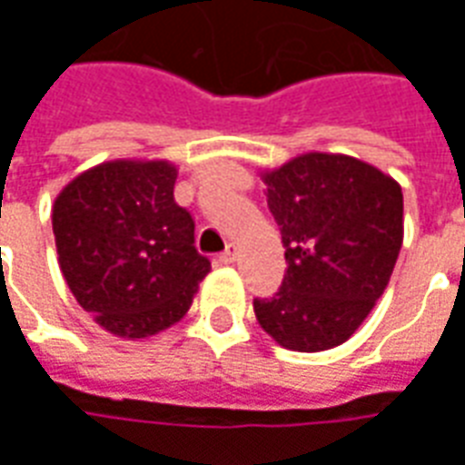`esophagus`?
<instances>
[{"label": "esophagus", "instance_id": "1", "mask_svg": "<svg viewBox=\"0 0 465 465\" xmlns=\"http://www.w3.org/2000/svg\"><path fill=\"white\" fill-rule=\"evenodd\" d=\"M233 259H236V246L233 243H229L226 249H223L222 253H219V262L222 263H233Z\"/></svg>", "mask_w": 465, "mask_h": 465}]
</instances>
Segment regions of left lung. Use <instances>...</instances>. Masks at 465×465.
Here are the masks:
<instances>
[{"mask_svg": "<svg viewBox=\"0 0 465 465\" xmlns=\"http://www.w3.org/2000/svg\"><path fill=\"white\" fill-rule=\"evenodd\" d=\"M289 269L272 299H253L283 349L326 351L359 329L389 283L403 242V193L376 166L303 153L263 173Z\"/></svg>", "mask_w": 465, "mask_h": 465, "instance_id": "obj_1", "label": "left lung"}]
</instances>
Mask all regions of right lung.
Returning a JSON list of instances; mask_svg holds the SVG:
<instances>
[{
  "mask_svg": "<svg viewBox=\"0 0 465 465\" xmlns=\"http://www.w3.org/2000/svg\"><path fill=\"white\" fill-rule=\"evenodd\" d=\"M169 162H109L66 183L52 209L56 253L79 306L106 331L143 339L189 312L212 262L173 202Z\"/></svg>",
  "mask_w": 465,
  "mask_h": 465,
  "instance_id": "right-lung-1",
  "label": "right lung"
}]
</instances>
